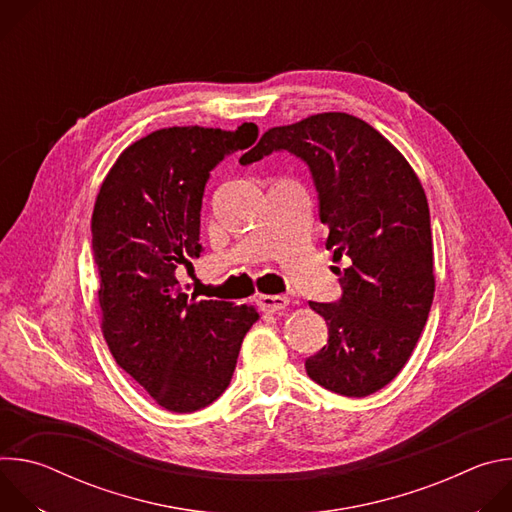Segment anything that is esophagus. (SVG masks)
Wrapping results in <instances>:
<instances>
[{
    "instance_id": "esophagus-1",
    "label": "esophagus",
    "mask_w": 512,
    "mask_h": 512,
    "mask_svg": "<svg viewBox=\"0 0 512 512\" xmlns=\"http://www.w3.org/2000/svg\"><path fill=\"white\" fill-rule=\"evenodd\" d=\"M289 304V298L287 296H261L259 298V306L263 312H281L285 310Z\"/></svg>"
}]
</instances>
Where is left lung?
Wrapping results in <instances>:
<instances>
[{"label": "left lung", "instance_id": "8db88e82", "mask_svg": "<svg viewBox=\"0 0 512 512\" xmlns=\"http://www.w3.org/2000/svg\"><path fill=\"white\" fill-rule=\"evenodd\" d=\"M285 150L312 172L326 249L342 298L310 302L328 324V344L306 360L312 381L344 397H367L405 367L435 291L429 208L423 186L395 145L348 113H318L267 129L241 164Z\"/></svg>", "mask_w": 512, "mask_h": 512}]
</instances>
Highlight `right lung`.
Wrapping results in <instances>:
<instances>
[{"label": "right lung", "instance_id": "right-lung-1", "mask_svg": "<svg viewBox=\"0 0 512 512\" xmlns=\"http://www.w3.org/2000/svg\"><path fill=\"white\" fill-rule=\"evenodd\" d=\"M257 125L152 131L121 152L93 210L101 330L119 367L172 413L221 397L259 320L255 306L188 300L176 279L200 257V208L210 170L247 150Z\"/></svg>", "mask_w": 512, "mask_h": 512}]
</instances>
